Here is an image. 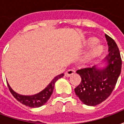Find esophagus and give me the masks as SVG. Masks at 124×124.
Returning a JSON list of instances; mask_svg holds the SVG:
<instances>
[{"label": "esophagus", "mask_w": 124, "mask_h": 124, "mask_svg": "<svg viewBox=\"0 0 124 124\" xmlns=\"http://www.w3.org/2000/svg\"><path fill=\"white\" fill-rule=\"evenodd\" d=\"M75 73V71L72 69H70V70H68L66 72H65V76H67V77H69L71 75H72Z\"/></svg>", "instance_id": "obj_1"}]
</instances>
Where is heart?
I'll use <instances>...</instances> for the list:
<instances>
[{
  "instance_id": "b5f03b06",
  "label": "heart",
  "mask_w": 124,
  "mask_h": 124,
  "mask_svg": "<svg viewBox=\"0 0 124 124\" xmlns=\"http://www.w3.org/2000/svg\"><path fill=\"white\" fill-rule=\"evenodd\" d=\"M98 38L96 37H90L86 39L84 42V46L87 48L89 47H93L90 51L87 54L85 57V61L86 62H91L93 60H95L97 58L101 57L106 52V48L103 45L98 44L99 43Z\"/></svg>"
}]
</instances>
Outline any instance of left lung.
<instances>
[{
    "label": "left lung",
    "mask_w": 124,
    "mask_h": 124,
    "mask_svg": "<svg viewBox=\"0 0 124 124\" xmlns=\"http://www.w3.org/2000/svg\"><path fill=\"white\" fill-rule=\"evenodd\" d=\"M109 54L105 58L106 67L93 66L76 71L82 78L74 91L79 99L87 106H96L106 100L114 89L122 70V59L117 44L105 34Z\"/></svg>",
    "instance_id": "left-lung-1"
}]
</instances>
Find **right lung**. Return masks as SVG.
Masks as SVG:
<instances>
[{
    "label": "right lung",
    "mask_w": 124,
    "mask_h": 124,
    "mask_svg": "<svg viewBox=\"0 0 124 124\" xmlns=\"http://www.w3.org/2000/svg\"><path fill=\"white\" fill-rule=\"evenodd\" d=\"M62 76H64V74H61L56 76L51 81V82L47 86L46 88L44 89L40 92L34 95H32V96H24V95H20L19 93H17L11 88V87L8 84H8V87L9 88L10 93H12V96H14L18 101H20V103H22L26 106H29L31 108H38V107L43 106L44 104H45L47 102L53 92L55 82L59 78H62Z\"/></svg>",
    "instance_id": "right-lung-1"
}]
</instances>
